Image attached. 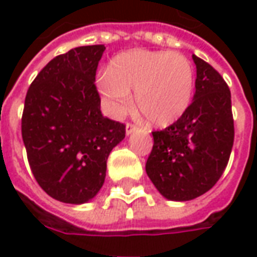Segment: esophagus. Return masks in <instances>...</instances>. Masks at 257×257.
Returning a JSON list of instances; mask_svg holds the SVG:
<instances>
[{
	"instance_id": "esophagus-1",
	"label": "esophagus",
	"mask_w": 257,
	"mask_h": 257,
	"mask_svg": "<svg viewBox=\"0 0 257 257\" xmlns=\"http://www.w3.org/2000/svg\"><path fill=\"white\" fill-rule=\"evenodd\" d=\"M138 131V126H135L134 123H126V126H125V132H126V135H132L134 132H136Z\"/></svg>"
}]
</instances>
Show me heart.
<instances>
[{"label":"heart","instance_id":"b5f03b06","mask_svg":"<svg viewBox=\"0 0 257 257\" xmlns=\"http://www.w3.org/2000/svg\"><path fill=\"white\" fill-rule=\"evenodd\" d=\"M193 64L168 51L134 49L117 55L97 79V90L107 112L119 117L136 106L147 122L167 128L189 110L194 95Z\"/></svg>","mask_w":257,"mask_h":257}]
</instances>
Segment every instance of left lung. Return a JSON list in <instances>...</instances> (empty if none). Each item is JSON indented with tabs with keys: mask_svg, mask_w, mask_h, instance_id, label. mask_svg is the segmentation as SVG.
Returning <instances> with one entry per match:
<instances>
[{
	"mask_svg": "<svg viewBox=\"0 0 257 257\" xmlns=\"http://www.w3.org/2000/svg\"><path fill=\"white\" fill-rule=\"evenodd\" d=\"M195 93L178 122L153 132L146 172L169 201H190L209 191L227 167L234 143L231 93L209 63L193 55Z\"/></svg>",
	"mask_w": 257,
	"mask_h": 257,
	"instance_id": "1",
	"label": "left lung"
}]
</instances>
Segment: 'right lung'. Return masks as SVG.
I'll return each mask as SVG.
<instances>
[{
	"label": "right lung",
	"instance_id": "1",
	"mask_svg": "<svg viewBox=\"0 0 257 257\" xmlns=\"http://www.w3.org/2000/svg\"><path fill=\"white\" fill-rule=\"evenodd\" d=\"M104 45L59 55L27 90L22 136L41 189L64 204L95 198L106 179L107 158L125 138V125L103 117L95 86Z\"/></svg>",
	"mask_w": 257,
	"mask_h": 257
}]
</instances>
